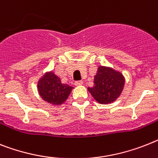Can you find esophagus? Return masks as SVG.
<instances>
[{"instance_id": "1", "label": "esophagus", "mask_w": 158, "mask_h": 158, "mask_svg": "<svg viewBox=\"0 0 158 158\" xmlns=\"http://www.w3.org/2000/svg\"><path fill=\"white\" fill-rule=\"evenodd\" d=\"M83 81H76L75 82V86H81L83 85Z\"/></svg>"}]
</instances>
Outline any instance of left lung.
Here are the masks:
<instances>
[{
  "label": "left lung",
  "instance_id": "left-lung-1",
  "mask_svg": "<svg viewBox=\"0 0 158 158\" xmlns=\"http://www.w3.org/2000/svg\"><path fill=\"white\" fill-rule=\"evenodd\" d=\"M124 83V75L120 71L100 66L94 77V87H87V90L98 103L108 104L120 96Z\"/></svg>",
  "mask_w": 158,
  "mask_h": 158
}]
</instances>
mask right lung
I'll return each instance as SVG.
<instances>
[{
  "instance_id": "add662e5",
  "label": "right lung",
  "mask_w": 158,
  "mask_h": 158,
  "mask_svg": "<svg viewBox=\"0 0 158 158\" xmlns=\"http://www.w3.org/2000/svg\"><path fill=\"white\" fill-rule=\"evenodd\" d=\"M38 93L43 100L53 105L63 104L73 87L61 83V79L53 71L46 72L38 82Z\"/></svg>"
}]
</instances>
